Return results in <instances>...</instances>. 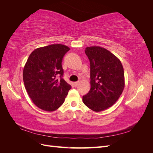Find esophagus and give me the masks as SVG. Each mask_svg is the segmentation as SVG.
<instances>
[{"mask_svg": "<svg viewBox=\"0 0 153 153\" xmlns=\"http://www.w3.org/2000/svg\"><path fill=\"white\" fill-rule=\"evenodd\" d=\"M78 84H79V82H74V83H73V85L75 86V87L78 86Z\"/></svg>", "mask_w": 153, "mask_h": 153, "instance_id": "esophagus-1", "label": "esophagus"}]
</instances>
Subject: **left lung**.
Segmentation results:
<instances>
[{
	"label": "left lung",
	"instance_id": "8db88e82",
	"mask_svg": "<svg viewBox=\"0 0 153 153\" xmlns=\"http://www.w3.org/2000/svg\"><path fill=\"white\" fill-rule=\"evenodd\" d=\"M90 61L91 89L83 102L94 112H101L115 104L124 88V73L121 61L110 51L98 46L86 47Z\"/></svg>",
	"mask_w": 153,
	"mask_h": 153
}]
</instances>
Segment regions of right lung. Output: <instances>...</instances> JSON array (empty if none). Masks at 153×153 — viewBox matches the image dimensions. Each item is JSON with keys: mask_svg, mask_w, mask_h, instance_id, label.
I'll list each match as a JSON object with an SVG mask.
<instances>
[{"mask_svg": "<svg viewBox=\"0 0 153 153\" xmlns=\"http://www.w3.org/2000/svg\"><path fill=\"white\" fill-rule=\"evenodd\" d=\"M69 49L61 44L38 48L25 64V87L32 102L41 110L52 112L58 109L71 88L62 78V59Z\"/></svg>", "mask_w": 153, "mask_h": 153, "instance_id": "add662e5", "label": "right lung"}]
</instances>
